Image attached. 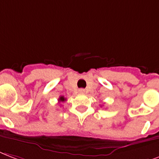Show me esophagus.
Masks as SVG:
<instances>
[{
	"label": "esophagus",
	"instance_id": "1",
	"mask_svg": "<svg viewBox=\"0 0 159 159\" xmlns=\"http://www.w3.org/2000/svg\"><path fill=\"white\" fill-rule=\"evenodd\" d=\"M79 92H80V93H84V92H85V90H84V89H80L79 90Z\"/></svg>",
	"mask_w": 159,
	"mask_h": 159
}]
</instances>
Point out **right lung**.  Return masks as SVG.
Here are the masks:
<instances>
[{"instance_id":"right-lung-1","label":"right lung","mask_w":159,"mask_h":159,"mask_svg":"<svg viewBox=\"0 0 159 159\" xmlns=\"http://www.w3.org/2000/svg\"><path fill=\"white\" fill-rule=\"evenodd\" d=\"M66 100V99L64 96H60L59 98V102H65Z\"/></svg>"}]
</instances>
